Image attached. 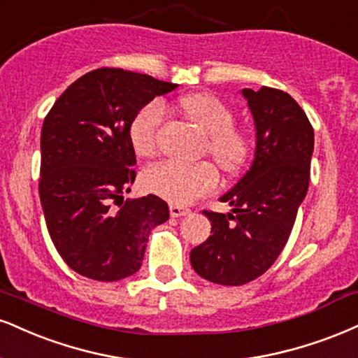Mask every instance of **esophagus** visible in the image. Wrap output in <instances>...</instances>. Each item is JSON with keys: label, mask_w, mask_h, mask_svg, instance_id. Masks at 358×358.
I'll use <instances>...</instances> for the list:
<instances>
[{"label": "esophagus", "mask_w": 358, "mask_h": 358, "mask_svg": "<svg viewBox=\"0 0 358 358\" xmlns=\"http://www.w3.org/2000/svg\"><path fill=\"white\" fill-rule=\"evenodd\" d=\"M190 213V210L185 208V206H180V205H170V215L173 218H178V217H185V215Z\"/></svg>", "instance_id": "obj_1"}]
</instances>
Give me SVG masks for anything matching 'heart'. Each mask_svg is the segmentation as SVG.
<instances>
[{"instance_id": "heart-1", "label": "heart", "mask_w": 358, "mask_h": 358, "mask_svg": "<svg viewBox=\"0 0 358 358\" xmlns=\"http://www.w3.org/2000/svg\"><path fill=\"white\" fill-rule=\"evenodd\" d=\"M185 115L208 133V152L225 171H236L248 160L250 138L234 127V113L210 93H192L180 100ZM163 106L152 101L133 116L128 135L138 157H153L163 122ZM218 173L212 163L163 162L146 168L143 187L175 205H188L217 187Z\"/></svg>"}]
</instances>
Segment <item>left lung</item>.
<instances>
[{"label":"left lung","instance_id":"1","mask_svg":"<svg viewBox=\"0 0 358 358\" xmlns=\"http://www.w3.org/2000/svg\"><path fill=\"white\" fill-rule=\"evenodd\" d=\"M257 131L255 158L220 200L231 213L203 210L212 235L192 250L193 270L218 285H243L264 275L285 247L308 190L313 128L282 90H242Z\"/></svg>","mask_w":358,"mask_h":358}]
</instances>
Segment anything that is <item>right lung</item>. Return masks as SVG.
Listing matches in <instances>:
<instances>
[{
  "instance_id": "obj_1",
  "label": "right lung",
  "mask_w": 358,
  "mask_h": 358,
  "mask_svg": "<svg viewBox=\"0 0 358 358\" xmlns=\"http://www.w3.org/2000/svg\"><path fill=\"white\" fill-rule=\"evenodd\" d=\"M178 85L98 68L64 90L41 128L40 200L56 250L76 273L115 282L138 272L150 231L170 217L157 195L124 200L136 165L128 128Z\"/></svg>"
}]
</instances>
